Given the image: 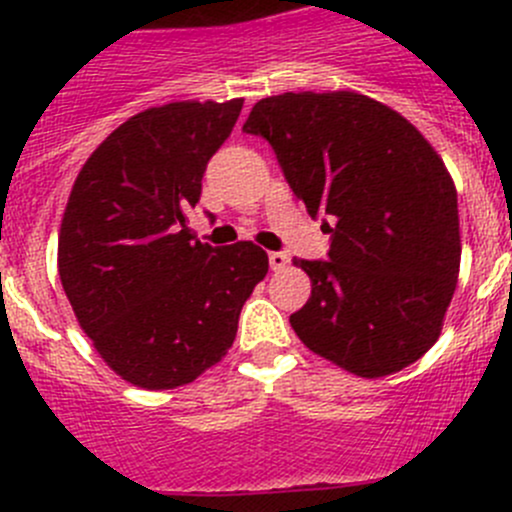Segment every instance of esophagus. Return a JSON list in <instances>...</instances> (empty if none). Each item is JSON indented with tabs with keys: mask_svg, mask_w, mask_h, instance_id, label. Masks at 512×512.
Listing matches in <instances>:
<instances>
[{
	"mask_svg": "<svg viewBox=\"0 0 512 512\" xmlns=\"http://www.w3.org/2000/svg\"><path fill=\"white\" fill-rule=\"evenodd\" d=\"M289 265V255L287 252H270V267L275 272L285 270V267Z\"/></svg>",
	"mask_w": 512,
	"mask_h": 512,
	"instance_id": "esophagus-1",
	"label": "esophagus"
}]
</instances>
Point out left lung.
Segmentation results:
<instances>
[{
	"mask_svg": "<svg viewBox=\"0 0 512 512\" xmlns=\"http://www.w3.org/2000/svg\"><path fill=\"white\" fill-rule=\"evenodd\" d=\"M242 131L270 143L312 218L332 220L329 260H294L312 280L289 317L304 347L364 379L421 359L461 267L456 185L431 143L354 91L262 98Z\"/></svg>",
	"mask_w": 512,
	"mask_h": 512,
	"instance_id": "obj_1",
	"label": "left lung"
}]
</instances>
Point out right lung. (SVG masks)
I'll return each instance as SVG.
<instances>
[{
    "label": "right lung",
    "instance_id": "1",
    "mask_svg": "<svg viewBox=\"0 0 512 512\" xmlns=\"http://www.w3.org/2000/svg\"><path fill=\"white\" fill-rule=\"evenodd\" d=\"M242 98L146 108L91 153L59 232V277L81 329L128 384H190L232 347L242 304L265 280L252 242L195 240L185 213Z\"/></svg>",
    "mask_w": 512,
    "mask_h": 512
}]
</instances>
